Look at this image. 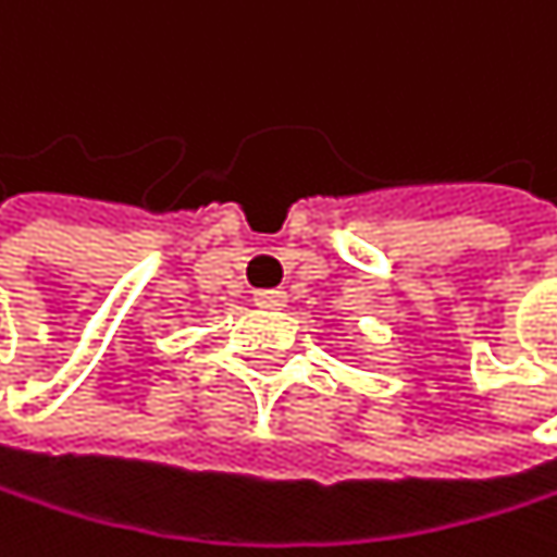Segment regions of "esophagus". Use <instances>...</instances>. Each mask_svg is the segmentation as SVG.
<instances>
[{"label":"esophagus","instance_id":"34e87169","mask_svg":"<svg viewBox=\"0 0 557 557\" xmlns=\"http://www.w3.org/2000/svg\"><path fill=\"white\" fill-rule=\"evenodd\" d=\"M253 304L263 307V310H281L287 304V294L284 290H257L253 294Z\"/></svg>","mask_w":557,"mask_h":557}]
</instances>
